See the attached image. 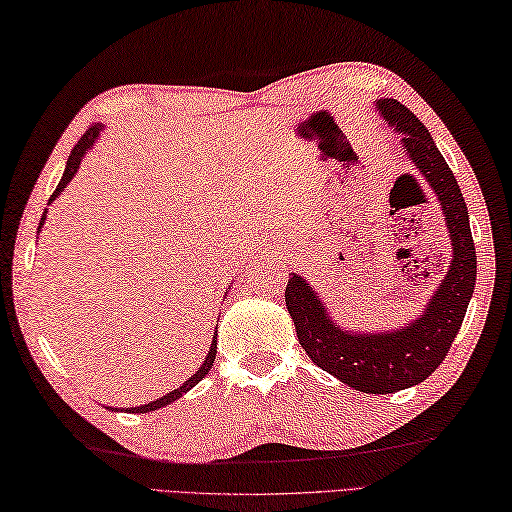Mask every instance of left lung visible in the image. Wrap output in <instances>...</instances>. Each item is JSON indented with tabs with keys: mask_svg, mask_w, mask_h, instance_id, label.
I'll list each match as a JSON object with an SVG mask.
<instances>
[{
	"mask_svg": "<svg viewBox=\"0 0 512 512\" xmlns=\"http://www.w3.org/2000/svg\"><path fill=\"white\" fill-rule=\"evenodd\" d=\"M380 117L402 134V150L442 205L453 258L420 318L402 329L362 333L342 329L305 278L289 276L285 305L307 356L351 389L387 395L424 382L440 367L462 327L477 280L468 210L457 179L424 123L395 99H378Z\"/></svg>",
	"mask_w": 512,
	"mask_h": 512,
	"instance_id": "8db88e82",
	"label": "left lung"
}]
</instances>
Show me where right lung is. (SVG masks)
<instances>
[{
    "mask_svg": "<svg viewBox=\"0 0 512 512\" xmlns=\"http://www.w3.org/2000/svg\"><path fill=\"white\" fill-rule=\"evenodd\" d=\"M101 130H103V125H101V123L90 125V128L86 130V134H83V137L77 141L75 150H72L70 159H68V163H66L64 176H61V181H59V185H57V190L52 192V196H50V203L55 201V198L61 194V190H64V187H66V185L72 181V176L77 174L79 165H81V161H83V156H86V152L92 148V145H95V141H97V137H99V132H101ZM44 221H46V212H44V216H41V221H39V229H41V225H44ZM225 294H227V291H225ZM214 358H216V333H214L212 347H210V351H207V356H205L203 364H201V367H198V371H196L194 375H190V378H187V380L183 382V387L174 389V391H170V393H165L163 398H156L154 402L141 404V406H130V409H125V411H130V413H150V411L161 409V406H168V404H172L174 400H179L183 393H187V391H190L192 387H196V384L201 382L207 373H210V369L214 367ZM108 409H110V411H114L112 406H108Z\"/></svg>",
    "mask_w": 512,
    "mask_h": 512,
    "instance_id": "1",
    "label": "right lung"
}]
</instances>
